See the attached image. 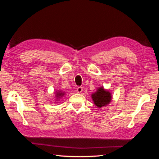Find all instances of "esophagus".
Masks as SVG:
<instances>
[{
  "instance_id": "obj_1",
  "label": "esophagus",
  "mask_w": 159,
  "mask_h": 159,
  "mask_svg": "<svg viewBox=\"0 0 159 159\" xmlns=\"http://www.w3.org/2000/svg\"><path fill=\"white\" fill-rule=\"evenodd\" d=\"M83 91V88L82 87H78V88H77V92H78V93H80Z\"/></svg>"
}]
</instances>
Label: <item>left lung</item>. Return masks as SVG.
Segmentation results:
<instances>
[{"label": "left lung", "mask_w": 159, "mask_h": 159, "mask_svg": "<svg viewBox=\"0 0 159 159\" xmlns=\"http://www.w3.org/2000/svg\"><path fill=\"white\" fill-rule=\"evenodd\" d=\"M93 103L98 108L107 105L112 99L110 91L105 90L103 87L98 88V90L91 95Z\"/></svg>", "instance_id": "left-lung-1"}]
</instances>
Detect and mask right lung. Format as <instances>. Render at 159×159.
I'll use <instances>...</instances> for the list:
<instances>
[{
    "label": "right lung",
    "mask_w": 159,
    "mask_h": 159,
    "mask_svg": "<svg viewBox=\"0 0 159 159\" xmlns=\"http://www.w3.org/2000/svg\"><path fill=\"white\" fill-rule=\"evenodd\" d=\"M65 95V93L64 92H63V91H57L56 92V99H60L61 97H63V96ZM57 99H56V101L57 100Z\"/></svg>",
    "instance_id": "add662e5"
}]
</instances>
